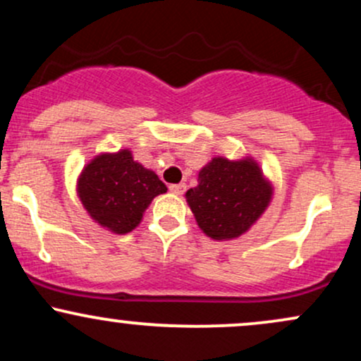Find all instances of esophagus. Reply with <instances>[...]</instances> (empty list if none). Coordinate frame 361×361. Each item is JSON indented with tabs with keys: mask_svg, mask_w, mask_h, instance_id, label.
<instances>
[{
	"mask_svg": "<svg viewBox=\"0 0 361 361\" xmlns=\"http://www.w3.org/2000/svg\"><path fill=\"white\" fill-rule=\"evenodd\" d=\"M186 190L185 183H178V185H169V192L175 193V195H183Z\"/></svg>",
	"mask_w": 361,
	"mask_h": 361,
	"instance_id": "1",
	"label": "esophagus"
}]
</instances>
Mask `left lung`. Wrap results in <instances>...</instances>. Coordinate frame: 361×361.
<instances>
[{"label":"left lung","instance_id":"obj_1","mask_svg":"<svg viewBox=\"0 0 361 361\" xmlns=\"http://www.w3.org/2000/svg\"><path fill=\"white\" fill-rule=\"evenodd\" d=\"M198 227L215 241H229L250 231L273 197V185L251 156H217L198 171V185L186 192Z\"/></svg>","mask_w":361,"mask_h":361}]
</instances>
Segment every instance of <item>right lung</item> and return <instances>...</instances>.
<instances>
[{"label":"right lung","instance_id":"1","mask_svg":"<svg viewBox=\"0 0 361 361\" xmlns=\"http://www.w3.org/2000/svg\"><path fill=\"white\" fill-rule=\"evenodd\" d=\"M166 190L154 171L134 161L130 149L94 156L76 183L90 217L114 234L134 231L154 197Z\"/></svg>","mask_w":361,"mask_h":361}]
</instances>
